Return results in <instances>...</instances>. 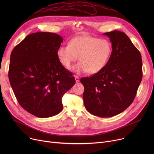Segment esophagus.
Wrapping results in <instances>:
<instances>
[{"label":"esophagus","mask_w":154,"mask_h":154,"mask_svg":"<svg viewBox=\"0 0 154 154\" xmlns=\"http://www.w3.org/2000/svg\"><path fill=\"white\" fill-rule=\"evenodd\" d=\"M74 77H75V82L77 83L79 82V77H77L76 75H74Z\"/></svg>","instance_id":"esophagus-1"}]
</instances>
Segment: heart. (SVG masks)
I'll return each mask as SVG.
<instances>
[{
	"mask_svg": "<svg viewBox=\"0 0 154 154\" xmlns=\"http://www.w3.org/2000/svg\"><path fill=\"white\" fill-rule=\"evenodd\" d=\"M111 53L112 44L107 39L81 35L70 40L68 45L60 46L57 55L68 69L78 59L80 62L73 68V71L77 74L87 72L89 74H95L106 66Z\"/></svg>",
	"mask_w": 154,
	"mask_h": 154,
	"instance_id": "heart-1",
	"label": "heart"
}]
</instances>
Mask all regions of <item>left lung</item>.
<instances>
[{
	"instance_id": "8db88e82",
	"label": "left lung",
	"mask_w": 154,
	"mask_h": 154,
	"mask_svg": "<svg viewBox=\"0 0 154 154\" xmlns=\"http://www.w3.org/2000/svg\"><path fill=\"white\" fill-rule=\"evenodd\" d=\"M112 43V53L104 68L80 82L87 110L100 117L120 114L134 100L142 79L141 54L128 37L114 30L103 34Z\"/></svg>"
}]
</instances>
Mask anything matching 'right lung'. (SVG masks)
<instances>
[{
  "label": "right lung",
  "mask_w": 154,
  "mask_h": 154,
  "mask_svg": "<svg viewBox=\"0 0 154 154\" xmlns=\"http://www.w3.org/2000/svg\"><path fill=\"white\" fill-rule=\"evenodd\" d=\"M62 37L51 32L28 35L11 55L9 79L19 104L30 114L47 118L63 109L62 98L75 84L57 51Z\"/></svg>",
  "instance_id": "add662e5"
}]
</instances>
